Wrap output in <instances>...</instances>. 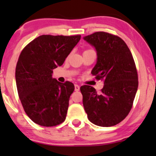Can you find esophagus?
Masks as SVG:
<instances>
[{
    "label": "esophagus",
    "instance_id": "obj_1",
    "mask_svg": "<svg viewBox=\"0 0 156 156\" xmlns=\"http://www.w3.org/2000/svg\"><path fill=\"white\" fill-rule=\"evenodd\" d=\"M80 90V87L78 85V84H75V91H78Z\"/></svg>",
    "mask_w": 156,
    "mask_h": 156
}]
</instances>
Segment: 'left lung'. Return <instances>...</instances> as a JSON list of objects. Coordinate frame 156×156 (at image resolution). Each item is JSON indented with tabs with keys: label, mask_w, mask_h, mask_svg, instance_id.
Here are the masks:
<instances>
[{
	"label": "left lung",
	"mask_w": 156,
	"mask_h": 156,
	"mask_svg": "<svg viewBox=\"0 0 156 156\" xmlns=\"http://www.w3.org/2000/svg\"><path fill=\"white\" fill-rule=\"evenodd\" d=\"M84 39L96 48L97 61L91 74L96 79L103 80L104 86L99 93L91 86H81L83 106L93 124L114 126L129 114L137 90L133 56L121 37L108 32L97 31Z\"/></svg>",
	"instance_id": "8db88e82"
}]
</instances>
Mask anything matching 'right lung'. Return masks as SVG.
<instances>
[{"mask_svg": "<svg viewBox=\"0 0 156 156\" xmlns=\"http://www.w3.org/2000/svg\"><path fill=\"white\" fill-rule=\"evenodd\" d=\"M81 35L44 34L22 50L16 67V82L25 112L41 126L53 127L66 117L75 86L52 78L53 69L63 64Z\"/></svg>", "mask_w": 156, "mask_h": 156, "instance_id": "right-lung-1", "label": "right lung"}]
</instances>
